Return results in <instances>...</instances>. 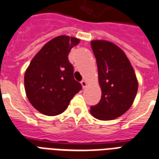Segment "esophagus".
<instances>
[{"label": "esophagus", "instance_id": "esophagus-1", "mask_svg": "<svg viewBox=\"0 0 159 159\" xmlns=\"http://www.w3.org/2000/svg\"><path fill=\"white\" fill-rule=\"evenodd\" d=\"M80 83H81V85H82V87H83L84 89L85 88L86 85H87V83H86V81L85 80H82Z\"/></svg>", "mask_w": 159, "mask_h": 159}]
</instances>
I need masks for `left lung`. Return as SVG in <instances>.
Masks as SVG:
<instances>
[{
  "label": "left lung",
  "mask_w": 159,
  "mask_h": 159,
  "mask_svg": "<svg viewBox=\"0 0 159 159\" xmlns=\"http://www.w3.org/2000/svg\"><path fill=\"white\" fill-rule=\"evenodd\" d=\"M91 47L96 58L100 101L90 107V113L100 120L119 118L129 109L138 91V80L124 52L112 42L92 40Z\"/></svg>",
  "instance_id": "obj_1"
}]
</instances>
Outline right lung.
<instances>
[{
  "label": "right lung",
  "instance_id": "right-lung-1",
  "mask_svg": "<svg viewBox=\"0 0 159 159\" xmlns=\"http://www.w3.org/2000/svg\"><path fill=\"white\" fill-rule=\"evenodd\" d=\"M80 40L60 35L47 42L35 55L25 74V89L33 107L41 114H61L82 89L74 78L68 55Z\"/></svg>",
  "mask_w": 159,
  "mask_h": 159
}]
</instances>
